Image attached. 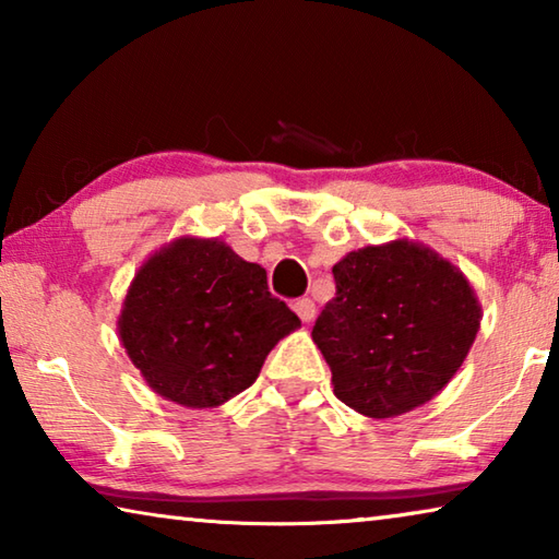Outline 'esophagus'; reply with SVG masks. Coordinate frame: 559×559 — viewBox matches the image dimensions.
Segmentation results:
<instances>
[{
	"label": "esophagus",
	"mask_w": 559,
	"mask_h": 559,
	"mask_svg": "<svg viewBox=\"0 0 559 559\" xmlns=\"http://www.w3.org/2000/svg\"><path fill=\"white\" fill-rule=\"evenodd\" d=\"M293 310H296L302 323H310V320L316 318V302L310 298H300V300L293 302Z\"/></svg>",
	"instance_id": "34e87169"
}]
</instances>
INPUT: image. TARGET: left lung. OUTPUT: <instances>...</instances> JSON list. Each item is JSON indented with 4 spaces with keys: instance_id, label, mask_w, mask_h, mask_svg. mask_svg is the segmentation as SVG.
I'll use <instances>...</instances> for the list:
<instances>
[{
    "instance_id": "1",
    "label": "left lung",
    "mask_w": 559,
    "mask_h": 559,
    "mask_svg": "<svg viewBox=\"0 0 559 559\" xmlns=\"http://www.w3.org/2000/svg\"><path fill=\"white\" fill-rule=\"evenodd\" d=\"M333 276L335 298L318 316L313 340L337 400L390 419L437 396L480 328V302L466 276L409 239L349 251Z\"/></svg>"
}]
</instances>
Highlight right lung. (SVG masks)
Returning <instances> with one entry per match:
<instances>
[{
	"label": "right lung",
	"mask_w": 559,
	"mask_h": 559,
	"mask_svg": "<svg viewBox=\"0 0 559 559\" xmlns=\"http://www.w3.org/2000/svg\"><path fill=\"white\" fill-rule=\"evenodd\" d=\"M298 325L259 263L219 239L182 236L135 273L118 335L159 396L206 409L257 382L273 345Z\"/></svg>",
	"instance_id": "add662e5"
}]
</instances>
